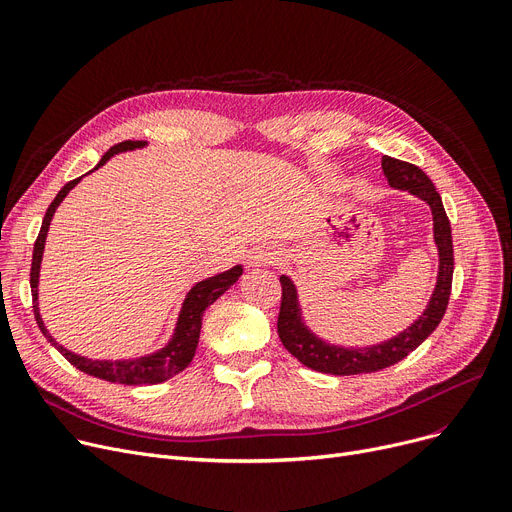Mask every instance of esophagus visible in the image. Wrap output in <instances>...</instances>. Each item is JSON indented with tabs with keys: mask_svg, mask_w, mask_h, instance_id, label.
<instances>
[{
	"mask_svg": "<svg viewBox=\"0 0 512 512\" xmlns=\"http://www.w3.org/2000/svg\"><path fill=\"white\" fill-rule=\"evenodd\" d=\"M274 255L272 253H265V251H259V253H255L253 257H251V265H255V267H259V265H267V263H274Z\"/></svg>",
	"mask_w": 512,
	"mask_h": 512,
	"instance_id": "obj_1",
	"label": "esophagus"
}]
</instances>
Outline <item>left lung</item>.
I'll return each mask as SVG.
<instances>
[{"mask_svg": "<svg viewBox=\"0 0 512 512\" xmlns=\"http://www.w3.org/2000/svg\"><path fill=\"white\" fill-rule=\"evenodd\" d=\"M382 170L392 188L409 191L411 195L423 199L429 205V209H432L434 240L440 255L434 294L432 299H429L427 309L421 313V317L405 332H400L398 336L382 344H373L365 348H344V346L324 342L305 326L301 307H299L297 288H294L288 276H280L282 303H280V315H278V336L286 351L313 371L332 373V375H357V373H371V371L386 369L405 359L409 353H413L415 348L438 328V324L446 313L450 288H452L454 251H452L450 220L444 211L442 197L436 191L434 182L425 176V172L413 164H407V161L384 155Z\"/></svg>", "mask_w": 512, "mask_h": 512, "instance_id": "obj_1", "label": "left lung"}]
</instances>
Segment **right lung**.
Segmentation results:
<instances>
[{
	"mask_svg": "<svg viewBox=\"0 0 512 512\" xmlns=\"http://www.w3.org/2000/svg\"><path fill=\"white\" fill-rule=\"evenodd\" d=\"M145 141H124L114 145L110 151H107L99 164L93 168H101L103 164H107V159H112L116 153L122 151H132V149H141L145 147ZM91 170V172H93ZM83 178V176H80ZM80 178L70 180L62 191L56 195V199L51 201V205L47 207V213L43 218L39 236L35 240V249H33V265H31V292H33V309H35V319L43 332V336L58 348V351L64 355L66 361H70L76 369H80L83 373L93 375V378L112 382V384H126V386H139V384H159L166 382L170 378H174L176 373H180L182 369H186L191 365L197 344H199V334H201V321H203V313L205 309L218 301L222 294L240 278L242 274V265H234L232 270L222 272L213 278H207L199 284H195L191 288V292L186 294V299L182 303L178 321H176V330L174 336L170 338V342L161 348V351L147 355V357H139V359H126V361H93L87 357L74 355L68 348H64L62 344H58L53 340V336H49V332L45 330V324L39 313V270H41V259H43V249H45V238H47V230L51 224L53 213H56L58 205L64 201V197L72 191V188L80 182Z\"/></svg>",
	"mask_w": 512,
	"mask_h": 512,
	"instance_id": "add662e5",
	"label": "right lung"
}]
</instances>
